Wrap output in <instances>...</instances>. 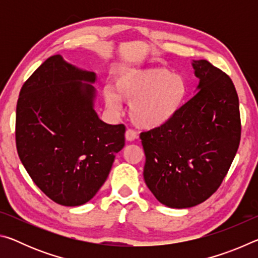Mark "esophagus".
Segmentation results:
<instances>
[{
  "label": "esophagus",
  "instance_id": "esophagus-1",
  "mask_svg": "<svg viewBox=\"0 0 258 258\" xmlns=\"http://www.w3.org/2000/svg\"><path fill=\"white\" fill-rule=\"evenodd\" d=\"M137 138H138V134H137V132H135L134 130H131V128L126 130V132H125V139L127 140V141L132 142V141H134V140L137 139Z\"/></svg>",
  "mask_w": 258,
  "mask_h": 258
}]
</instances>
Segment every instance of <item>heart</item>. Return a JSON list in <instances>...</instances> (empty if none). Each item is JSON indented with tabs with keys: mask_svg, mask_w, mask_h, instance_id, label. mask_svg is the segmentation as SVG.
<instances>
[{
	"mask_svg": "<svg viewBox=\"0 0 258 258\" xmlns=\"http://www.w3.org/2000/svg\"><path fill=\"white\" fill-rule=\"evenodd\" d=\"M116 92L104 91L107 106L118 111L121 100L130 103V117L138 127L151 130L167 124L183 107L187 85L166 68H128L115 81Z\"/></svg>",
	"mask_w": 258,
	"mask_h": 258,
	"instance_id": "1",
	"label": "heart"
}]
</instances>
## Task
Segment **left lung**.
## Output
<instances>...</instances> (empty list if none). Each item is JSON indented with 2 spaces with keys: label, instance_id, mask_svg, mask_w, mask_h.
Masks as SVG:
<instances>
[{
  "label": "left lung",
  "instance_id": "obj_1",
  "mask_svg": "<svg viewBox=\"0 0 258 258\" xmlns=\"http://www.w3.org/2000/svg\"><path fill=\"white\" fill-rule=\"evenodd\" d=\"M192 66L199 78L197 93L167 124L140 134L146 184L171 208L196 206L216 192L241 137L239 99L231 78L207 60Z\"/></svg>",
  "mask_w": 258,
  "mask_h": 258
}]
</instances>
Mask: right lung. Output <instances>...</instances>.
Segmentation results:
<instances>
[{"label": "right lung", "instance_id": "add662e5", "mask_svg": "<svg viewBox=\"0 0 258 258\" xmlns=\"http://www.w3.org/2000/svg\"><path fill=\"white\" fill-rule=\"evenodd\" d=\"M95 74L60 55L46 59L20 90L16 113L19 158L35 184L54 203L80 206L106 182L125 125H109L93 109Z\"/></svg>", "mask_w": 258, "mask_h": 258}]
</instances>
